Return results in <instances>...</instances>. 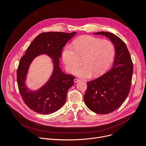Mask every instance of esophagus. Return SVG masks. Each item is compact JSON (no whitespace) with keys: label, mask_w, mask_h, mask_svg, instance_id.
<instances>
[{"label":"esophagus","mask_w":146,"mask_h":146,"mask_svg":"<svg viewBox=\"0 0 146 146\" xmlns=\"http://www.w3.org/2000/svg\"><path fill=\"white\" fill-rule=\"evenodd\" d=\"M79 81H80V79H79L78 78H75L74 80V82L75 83H77V82H79Z\"/></svg>","instance_id":"34e87169"}]
</instances>
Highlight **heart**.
I'll return each instance as SVG.
<instances>
[{
	"label": "heart",
	"instance_id": "heart-1",
	"mask_svg": "<svg viewBox=\"0 0 146 146\" xmlns=\"http://www.w3.org/2000/svg\"><path fill=\"white\" fill-rule=\"evenodd\" d=\"M113 44L107 40L90 35L80 36L73 42V47L67 45L63 49L62 60L67 71L74 72L81 64L83 66L76 74L83 78H88L93 74L100 76L104 73L112 63L115 56Z\"/></svg>",
	"mask_w": 146,
	"mask_h": 146
}]
</instances>
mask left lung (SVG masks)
<instances>
[{"label": "left lung", "instance_id": "left-lung-1", "mask_svg": "<svg viewBox=\"0 0 146 146\" xmlns=\"http://www.w3.org/2000/svg\"><path fill=\"white\" fill-rule=\"evenodd\" d=\"M105 35L115 48L113 67L97 79L87 82L84 101L88 108L96 113L108 114L115 111L126 99L130 90L133 64L125 42L108 32H98Z\"/></svg>", "mask_w": 146, "mask_h": 146}]
</instances>
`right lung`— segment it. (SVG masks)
<instances>
[{"label": "right lung", "instance_id": "1", "mask_svg": "<svg viewBox=\"0 0 146 146\" xmlns=\"http://www.w3.org/2000/svg\"><path fill=\"white\" fill-rule=\"evenodd\" d=\"M76 33L47 32L38 35L20 59L17 70V83L20 95L28 108L41 114H50L65 104L68 89L74 84V76L64 73L59 67V57L67 42ZM41 53L53 59L54 72L49 82L36 91L28 90L25 85L27 69L32 60Z\"/></svg>", "mask_w": 146, "mask_h": 146}]
</instances>
